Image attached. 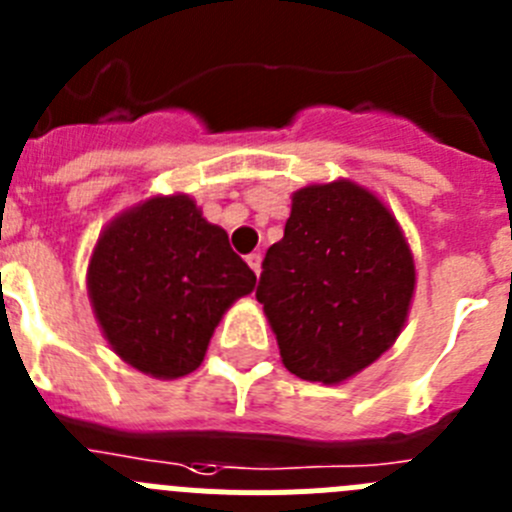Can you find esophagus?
I'll return each instance as SVG.
<instances>
[{"instance_id": "1", "label": "esophagus", "mask_w": 512, "mask_h": 512, "mask_svg": "<svg viewBox=\"0 0 512 512\" xmlns=\"http://www.w3.org/2000/svg\"><path fill=\"white\" fill-rule=\"evenodd\" d=\"M247 265H250V270L255 272V275H260V265H262V257L257 255V252H252V255H247Z\"/></svg>"}]
</instances>
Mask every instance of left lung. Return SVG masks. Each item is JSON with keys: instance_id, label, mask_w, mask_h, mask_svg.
Segmentation results:
<instances>
[{"instance_id": "obj_1", "label": "left lung", "mask_w": 512, "mask_h": 512, "mask_svg": "<svg viewBox=\"0 0 512 512\" xmlns=\"http://www.w3.org/2000/svg\"><path fill=\"white\" fill-rule=\"evenodd\" d=\"M417 270L399 222L351 179L293 194L283 240L267 250L257 300L280 358L305 381L343 384L399 338Z\"/></svg>"}]
</instances>
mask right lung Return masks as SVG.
Segmentation results:
<instances>
[{
  "label": "right lung",
  "mask_w": 512,
  "mask_h": 512,
  "mask_svg": "<svg viewBox=\"0 0 512 512\" xmlns=\"http://www.w3.org/2000/svg\"><path fill=\"white\" fill-rule=\"evenodd\" d=\"M85 280L113 353L154 379L199 369L222 315L257 283L189 194L148 197L113 217Z\"/></svg>",
  "instance_id": "right-lung-1"
}]
</instances>
